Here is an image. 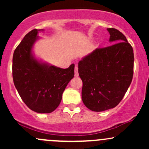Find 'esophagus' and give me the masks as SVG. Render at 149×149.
I'll list each match as a JSON object with an SVG mask.
<instances>
[{"label": "esophagus", "mask_w": 149, "mask_h": 149, "mask_svg": "<svg viewBox=\"0 0 149 149\" xmlns=\"http://www.w3.org/2000/svg\"><path fill=\"white\" fill-rule=\"evenodd\" d=\"M74 71H75V76L78 77V66H77L76 65V66H75Z\"/></svg>", "instance_id": "obj_1"}]
</instances>
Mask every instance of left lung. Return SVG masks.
<instances>
[{
    "mask_svg": "<svg viewBox=\"0 0 149 149\" xmlns=\"http://www.w3.org/2000/svg\"><path fill=\"white\" fill-rule=\"evenodd\" d=\"M113 45L96 49L78 63L85 107L100 112L116 107L123 98L133 76L134 52L121 32L107 29Z\"/></svg>",
    "mask_w": 149,
    "mask_h": 149,
    "instance_id": "8db88e82",
    "label": "left lung"
}]
</instances>
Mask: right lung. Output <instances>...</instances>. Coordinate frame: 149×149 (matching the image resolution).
I'll list each match as a JSON object with an SVG mask.
<instances>
[{
	"mask_svg": "<svg viewBox=\"0 0 149 149\" xmlns=\"http://www.w3.org/2000/svg\"><path fill=\"white\" fill-rule=\"evenodd\" d=\"M33 29L25 36L15 49L13 58V77L19 95L26 105L39 113L54 111L62 94L74 76V64L61 69L38 59L33 48L40 39Z\"/></svg>",
	"mask_w": 149,
	"mask_h": 149,
	"instance_id": "obj_1",
	"label": "right lung"
}]
</instances>
